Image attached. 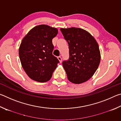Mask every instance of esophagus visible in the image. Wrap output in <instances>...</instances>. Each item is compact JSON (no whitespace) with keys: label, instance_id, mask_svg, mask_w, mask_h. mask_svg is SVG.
I'll use <instances>...</instances> for the list:
<instances>
[{"label":"esophagus","instance_id":"esophagus-1","mask_svg":"<svg viewBox=\"0 0 121 121\" xmlns=\"http://www.w3.org/2000/svg\"><path fill=\"white\" fill-rule=\"evenodd\" d=\"M58 59L59 61V62H60V63H61L62 62V58H61V56H58Z\"/></svg>","mask_w":121,"mask_h":121}]
</instances>
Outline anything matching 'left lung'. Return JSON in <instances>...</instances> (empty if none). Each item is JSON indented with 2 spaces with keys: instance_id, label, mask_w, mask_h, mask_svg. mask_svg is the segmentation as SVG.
Listing matches in <instances>:
<instances>
[{
  "instance_id": "8db88e82",
  "label": "left lung",
  "mask_w": 121,
  "mask_h": 121,
  "mask_svg": "<svg viewBox=\"0 0 121 121\" xmlns=\"http://www.w3.org/2000/svg\"><path fill=\"white\" fill-rule=\"evenodd\" d=\"M68 42L69 58L62 65L67 78L71 83L81 84L91 78L100 62L98 43L89 32L81 28H61Z\"/></svg>"
}]
</instances>
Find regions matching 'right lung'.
I'll use <instances>...</instances> for the list:
<instances>
[{
  "label": "right lung",
  "mask_w": 121,
  "mask_h": 121,
  "mask_svg": "<svg viewBox=\"0 0 121 121\" xmlns=\"http://www.w3.org/2000/svg\"><path fill=\"white\" fill-rule=\"evenodd\" d=\"M58 33L56 28L42 24L29 31L20 44L21 65L32 80L44 83L50 80L59 61L52 54V39Z\"/></svg>",
  "instance_id": "1"
}]
</instances>
